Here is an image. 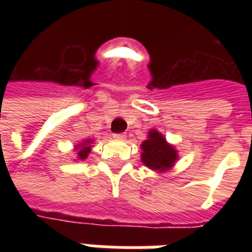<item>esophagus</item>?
<instances>
[{"label":"esophagus","instance_id":"obj_1","mask_svg":"<svg viewBox=\"0 0 252 252\" xmlns=\"http://www.w3.org/2000/svg\"><path fill=\"white\" fill-rule=\"evenodd\" d=\"M113 137H115L116 140H124V139L126 137V133H115V135H113Z\"/></svg>","mask_w":252,"mask_h":252}]
</instances>
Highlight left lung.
<instances>
[{
    "mask_svg": "<svg viewBox=\"0 0 252 252\" xmlns=\"http://www.w3.org/2000/svg\"><path fill=\"white\" fill-rule=\"evenodd\" d=\"M143 164L153 171L164 173L174 167L178 160V151L173 144H170L166 137L158 129H150L147 139L140 144Z\"/></svg>",
    "mask_w": 252,
    "mask_h": 252,
    "instance_id": "left-lung-1",
    "label": "left lung"
}]
</instances>
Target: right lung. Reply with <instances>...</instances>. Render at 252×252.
Listing matches in <instances>:
<instances>
[{
  "label": "right lung",
  "mask_w": 252,
  "mask_h": 252,
  "mask_svg": "<svg viewBox=\"0 0 252 252\" xmlns=\"http://www.w3.org/2000/svg\"><path fill=\"white\" fill-rule=\"evenodd\" d=\"M94 139H85L82 142H79L78 144L74 146V151L77 153L78 160H85L88 158L89 154L92 151V144H93Z\"/></svg>",
  "instance_id": "1"
}]
</instances>
